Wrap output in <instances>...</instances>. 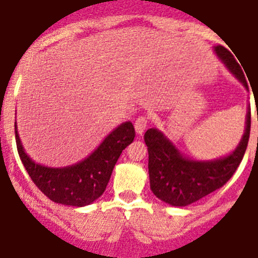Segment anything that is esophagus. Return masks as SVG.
Instances as JSON below:
<instances>
[{"label":"esophagus","instance_id":"obj_1","mask_svg":"<svg viewBox=\"0 0 258 258\" xmlns=\"http://www.w3.org/2000/svg\"><path fill=\"white\" fill-rule=\"evenodd\" d=\"M150 123V117L149 116H139L135 120V130H137V133L139 134V135H142V134L145 133L146 128H147V125H149Z\"/></svg>","mask_w":258,"mask_h":258}]
</instances>
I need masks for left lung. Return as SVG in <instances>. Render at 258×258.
<instances>
[{"label":"left lung","instance_id":"left-lung-1","mask_svg":"<svg viewBox=\"0 0 258 258\" xmlns=\"http://www.w3.org/2000/svg\"><path fill=\"white\" fill-rule=\"evenodd\" d=\"M214 50L226 68L248 88L244 71L233 54L222 45L214 46ZM249 135L250 108L246 113L244 137L237 149L228 157L202 162L183 157L157 128L147 130L145 142L149 150L150 187L159 200L171 206H187L204 198L222 187L236 172L248 147Z\"/></svg>","mask_w":258,"mask_h":258}]
</instances>
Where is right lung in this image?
Instances as JSON below:
<instances>
[{
	"mask_svg": "<svg viewBox=\"0 0 258 258\" xmlns=\"http://www.w3.org/2000/svg\"><path fill=\"white\" fill-rule=\"evenodd\" d=\"M14 128L18 155L30 179L50 201L76 208L92 204L104 192L121 151L135 138L133 123H121L84 161L53 169L38 165L28 157L18 137L17 124Z\"/></svg>",
	"mask_w": 258,
	"mask_h": 258,
	"instance_id": "obj_1",
	"label": "right lung"
}]
</instances>
